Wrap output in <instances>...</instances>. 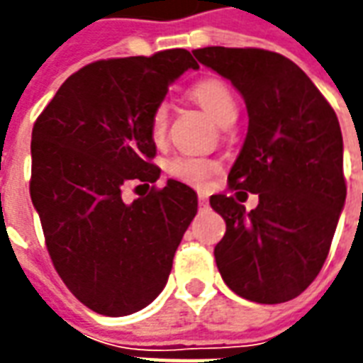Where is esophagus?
<instances>
[{
    "mask_svg": "<svg viewBox=\"0 0 363 363\" xmlns=\"http://www.w3.org/2000/svg\"><path fill=\"white\" fill-rule=\"evenodd\" d=\"M198 202H200V206H202V208H208V196H206V194H202V192L198 194Z\"/></svg>",
    "mask_w": 363,
    "mask_h": 363,
    "instance_id": "1",
    "label": "esophagus"
}]
</instances>
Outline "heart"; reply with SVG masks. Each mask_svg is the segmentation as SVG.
<instances>
[{"mask_svg":"<svg viewBox=\"0 0 363 363\" xmlns=\"http://www.w3.org/2000/svg\"><path fill=\"white\" fill-rule=\"evenodd\" d=\"M192 95L220 126H223L229 120L237 118L235 99L220 79H204V82L196 83L192 89ZM167 124H169V106L167 103H159L151 112V138L155 142H159L165 135ZM218 171H220L218 161L194 155V153H179L167 161V173L174 177L177 181L196 186V189L206 186Z\"/></svg>","mask_w":363,"mask_h":363,"instance_id":"heart-1","label":"heart"}]
</instances>
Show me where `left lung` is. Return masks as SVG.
<instances>
[{
    "mask_svg": "<svg viewBox=\"0 0 363 363\" xmlns=\"http://www.w3.org/2000/svg\"><path fill=\"white\" fill-rule=\"evenodd\" d=\"M194 56L231 82L249 112L228 177L235 194L210 198L225 220L216 264L237 296L284 303L317 278L344 208L340 124L303 69L281 54L208 46ZM247 191L259 194L251 213L240 204Z\"/></svg>",
    "mask_w": 363,
    "mask_h": 363,
    "instance_id": "obj_1",
    "label": "left lung"
}]
</instances>
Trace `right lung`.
I'll use <instances>...</instances> for the list:
<instances>
[{
    "mask_svg": "<svg viewBox=\"0 0 363 363\" xmlns=\"http://www.w3.org/2000/svg\"><path fill=\"white\" fill-rule=\"evenodd\" d=\"M198 69L189 50L99 60L62 83L33 128L30 200L54 268L83 305L124 317L163 291L198 196L169 179L132 204L128 182H155L151 112ZM140 184V186H142Z\"/></svg>",
    "mask_w": 363,
    "mask_h": 363,
    "instance_id": "1",
    "label": "right lung"
}]
</instances>
